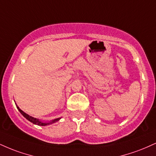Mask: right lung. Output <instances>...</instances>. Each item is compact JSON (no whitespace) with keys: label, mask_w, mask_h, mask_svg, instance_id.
I'll return each mask as SVG.
<instances>
[{"label":"right lung","mask_w":156,"mask_h":156,"mask_svg":"<svg viewBox=\"0 0 156 156\" xmlns=\"http://www.w3.org/2000/svg\"><path fill=\"white\" fill-rule=\"evenodd\" d=\"M16 108H17V109L19 110V111H20V112H21L22 115H23L24 117L26 119H27L28 121H30L31 123H34V124H35V125H37V126H47V125L51 124V123H55V122L58 121L60 119H61V118H59V119H54V120H52L51 121L48 122V123H46V122H43V121H40V120H39V119H35V118L32 117V116L29 115H28V114L25 113V112L22 111V110H21V109H20V108H19V107H18L17 105H16Z\"/></svg>","instance_id":"right-lung-1"}]
</instances>
